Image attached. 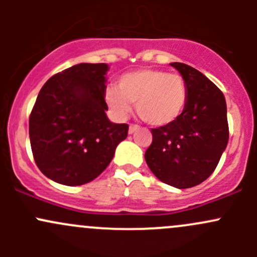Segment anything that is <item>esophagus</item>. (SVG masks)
<instances>
[{
  "mask_svg": "<svg viewBox=\"0 0 257 257\" xmlns=\"http://www.w3.org/2000/svg\"><path fill=\"white\" fill-rule=\"evenodd\" d=\"M139 129V125H137V124H131L129 125V134H133L134 132H137Z\"/></svg>",
  "mask_w": 257,
  "mask_h": 257,
  "instance_id": "1",
  "label": "esophagus"
}]
</instances>
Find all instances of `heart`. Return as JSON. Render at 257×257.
I'll use <instances>...</instances> for the list:
<instances>
[{
  "label": "heart",
  "mask_w": 257,
  "mask_h": 257,
  "mask_svg": "<svg viewBox=\"0 0 257 257\" xmlns=\"http://www.w3.org/2000/svg\"><path fill=\"white\" fill-rule=\"evenodd\" d=\"M108 105L119 118H126L136 103L137 113L150 125L162 126L180 115L188 100V88L180 74L160 69H138L121 76L118 89L105 92Z\"/></svg>",
  "instance_id": "b5f03b06"
}]
</instances>
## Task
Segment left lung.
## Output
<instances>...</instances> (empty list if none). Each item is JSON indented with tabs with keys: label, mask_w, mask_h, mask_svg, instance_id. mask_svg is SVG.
<instances>
[{
	"label": "left lung",
	"mask_w": 257,
	"mask_h": 257,
	"mask_svg": "<svg viewBox=\"0 0 257 257\" xmlns=\"http://www.w3.org/2000/svg\"><path fill=\"white\" fill-rule=\"evenodd\" d=\"M170 66L185 79L188 100L174 121L152 129L145 162L160 181L188 189L212 174L226 149V102L221 90L198 69L179 62Z\"/></svg>",
	"instance_id": "left-lung-1"
}]
</instances>
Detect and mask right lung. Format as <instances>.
Listing matches in <instances>:
<instances>
[{"instance_id":"1","label":"right lung","mask_w":257,"mask_h":257,"mask_svg":"<svg viewBox=\"0 0 257 257\" xmlns=\"http://www.w3.org/2000/svg\"><path fill=\"white\" fill-rule=\"evenodd\" d=\"M108 64L79 63L51 77L30 115V141L38 169L58 184L83 185L112 162L128 124L105 110Z\"/></svg>"}]
</instances>
